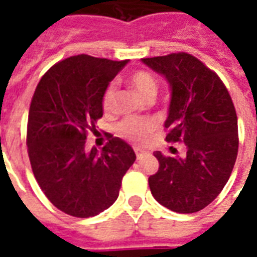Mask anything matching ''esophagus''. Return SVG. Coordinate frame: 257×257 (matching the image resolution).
Wrapping results in <instances>:
<instances>
[{"mask_svg":"<svg viewBox=\"0 0 257 257\" xmlns=\"http://www.w3.org/2000/svg\"><path fill=\"white\" fill-rule=\"evenodd\" d=\"M135 153H136L137 160H141V159L144 157V155L147 152H145V151H143V149H140V148H135Z\"/></svg>","mask_w":257,"mask_h":257,"instance_id":"esophagus-1","label":"esophagus"}]
</instances>
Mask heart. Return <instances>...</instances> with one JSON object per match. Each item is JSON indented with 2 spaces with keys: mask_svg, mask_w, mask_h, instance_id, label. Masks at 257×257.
I'll list each match as a JSON object with an SVG mask.
<instances>
[{
  "mask_svg": "<svg viewBox=\"0 0 257 257\" xmlns=\"http://www.w3.org/2000/svg\"><path fill=\"white\" fill-rule=\"evenodd\" d=\"M131 84L140 96L144 98L155 96L157 92V82L152 74L147 72H136L131 76ZM117 85L116 82H110L104 93H102V108L105 112H110L114 106V98H116ZM117 131L121 136L133 143H144L149 139V136L156 131V122L153 120H143L137 117H126L121 121Z\"/></svg>",
  "mask_w": 257,
  "mask_h": 257,
  "instance_id": "heart-1",
  "label": "heart"
}]
</instances>
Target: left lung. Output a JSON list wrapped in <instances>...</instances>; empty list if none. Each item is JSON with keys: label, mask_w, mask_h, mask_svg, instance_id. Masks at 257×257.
Here are the masks:
<instances>
[{"label": "left lung", "mask_w": 257, "mask_h": 257, "mask_svg": "<svg viewBox=\"0 0 257 257\" xmlns=\"http://www.w3.org/2000/svg\"><path fill=\"white\" fill-rule=\"evenodd\" d=\"M171 85L168 143H184L185 157L155 152L159 171L148 179L153 197L177 213L201 211L223 191L239 149L237 116L217 74L192 54L143 58Z\"/></svg>", "instance_id": "1"}]
</instances>
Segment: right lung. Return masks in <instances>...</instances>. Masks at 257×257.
Here are the masks:
<instances>
[{
	"label": "right lung",
	"mask_w": 257,
	"mask_h": 257,
	"mask_svg": "<svg viewBox=\"0 0 257 257\" xmlns=\"http://www.w3.org/2000/svg\"><path fill=\"white\" fill-rule=\"evenodd\" d=\"M126 62L73 56L52 66L34 90L26 132L32 171L50 203L74 217L108 209L136 160L118 137L110 136L101 152L85 144L102 117L105 88Z\"/></svg>",
	"instance_id": "obj_1"
}]
</instances>
